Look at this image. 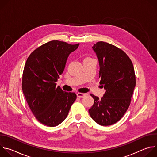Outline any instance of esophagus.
I'll use <instances>...</instances> for the list:
<instances>
[{"instance_id":"obj_1","label":"esophagus","mask_w":157,"mask_h":157,"mask_svg":"<svg viewBox=\"0 0 157 157\" xmlns=\"http://www.w3.org/2000/svg\"><path fill=\"white\" fill-rule=\"evenodd\" d=\"M86 94H84V93H77V96L79 98H84Z\"/></svg>"}]
</instances>
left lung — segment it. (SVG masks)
Masks as SVG:
<instances>
[{
  "mask_svg": "<svg viewBox=\"0 0 157 157\" xmlns=\"http://www.w3.org/2000/svg\"><path fill=\"white\" fill-rule=\"evenodd\" d=\"M99 63L100 84L105 89L101 99L91 94L94 102L89 115L99 125L107 126L118 122L128 109L136 75L132 61L121 49L104 41L94 44Z\"/></svg>",
  "mask_w": 157,
  "mask_h": 157,
  "instance_id": "left-lung-1",
  "label": "left lung"
}]
</instances>
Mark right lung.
<instances>
[{"instance_id": "right-lung-1", "label": "right lung", "mask_w": 157, "mask_h": 157, "mask_svg": "<svg viewBox=\"0 0 157 157\" xmlns=\"http://www.w3.org/2000/svg\"><path fill=\"white\" fill-rule=\"evenodd\" d=\"M79 43L53 40L42 44L29 56L22 76V91L35 118L55 127L67 117L76 99L75 93L63 91L55 83L64 70L70 54Z\"/></svg>"}]
</instances>
